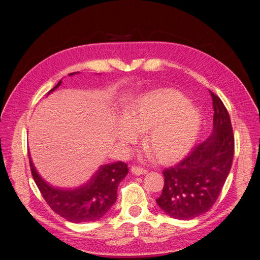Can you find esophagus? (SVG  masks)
<instances>
[{
	"label": "esophagus",
	"instance_id": "1",
	"mask_svg": "<svg viewBox=\"0 0 260 260\" xmlns=\"http://www.w3.org/2000/svg\"><path fill=\"white\" fill-rule=\"evenodd\" d=\"M131 171H132V173H133V174L137 175V176H140V175L146 174V172H147L146 170H144V169H142V168H139V167H136V166L132 167Z\"/></svg>",
	"mask_w": 260,
	"mask_h": 260
}]
</instances>
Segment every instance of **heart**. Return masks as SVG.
Segmentation results:
<instances>
[{
	"instance_id": "b5f03b06",
	"label": "heart",
	"mask_w": 260,
	"mask_h": 260,
	"mask_svg": "<svg viewBox=\"0 0 260 260\" xmlns=\"http://www.w3.org/2000/svg\"><path fill=\"white\" fill-rule=\"evenodd\" d=\"M202 126L199 108L174 89L143 94L127 108L117 126L120 143L127 147L146 131L145 144L165 165L183 159L194 147Z\"/></svg>"
}]
</instances>
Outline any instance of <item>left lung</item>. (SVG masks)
Masks as SVG:
<instances>
[{
	"label": "left lung",
	"instance_id": "left-lung-1",
	"mask_svg": "<svg viewBox=\"0 0 260 260\" xmlns=\"http://www.w3.org/2000/svg\"><path fill=\"white\" fill-rule=\"evenodd\" d=\"M210 92L213 133L178 165L162 172L165 186L156 201L176 219H193L208 212L219 197L233 162L234 135L229 113L220 98Z\"/></svg>",
	"mask_w": 260,
	"mask_h": 260
}]
</instances>
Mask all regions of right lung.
<instances>
[{
  "label": "right lung",
  "mask_w": 260,
  "mask_h": 260,
  "mask_svg": "<svg viewBox=\"0 0 260 260\" xmlns=\"http://www.w3.org/2000/svg\"><path fill=\"white\" fill-rule=\"evenodd\" d=\"M75 74L78 73H72L70 76ZM61 81L49 92L58 88ZM29 165L34 180L50 209L74 223L94 221L103 217L116 202L118 185L128 173L127 165L122 161L103 165L85 184L64 189L54 187L42 179L30 156Z\"/></svg>",
  "instance_id": "obj_1"
}]
</instances>
